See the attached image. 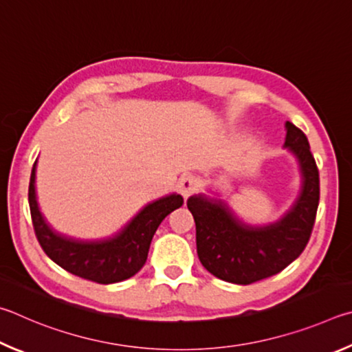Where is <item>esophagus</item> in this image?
Here are the masks:
<instances>
[{"label": "esophagus", "mask_w": 352, "mask_h": 352, "mask_svg": "<svg viewBox=\"0 0 352 352\" xmlns=\"http://www.w3.org/2000/svg\"><path fill=\"white\" fill-rule=\"evenodd\" d=\"M177 188H179V192L184 198H188L190 195L198 192L199 182L193 175H184L179 179V182H177Z\"/></svg>", "instance_id": "obj_1"}]
</instances>
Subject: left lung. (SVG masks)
<instances>
[{"mask_svg":"<svg viewBox=\"0 0 352 352\" xmlns=\"http://www.w3.org/2000/svg\"><path fill=\"white\" fill-rule=\"evenodd\" d=\"M286 142L298 160L301 192L291 210L276 223L249 226L224 201L206 195L187 201L196 224V250L199 261L219 280L235 285L269 278L301 255L316 223L320 201V176L306 134L286 122Z\"/></svg>","mask_w":352,"mask_h":352,"instance_id":"left-lung-1","label":"left lung"}]
</instances>
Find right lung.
Listing matches in <instances>:
<instances>
[{"mask_svg":"<svg viewBox=\"0 0 352 352\" xmlns=\"http://www.w3.org/2000/svg\"><path fill=\"white\" fill-rule=\"evenodd\" d=\"M35 165L29 182L30 217L41 249L72 275L80 278L111 285L128 280L144 267L151 239L166 214L184 204L181 195L173 193L145 206L114 236L98 241H82L55 232L43 217L35 195Z\"/></svg>","mask_w":352,"mask_h":352,"instance_id":"right-lung-1","label":"right lung"}]
</instances>
